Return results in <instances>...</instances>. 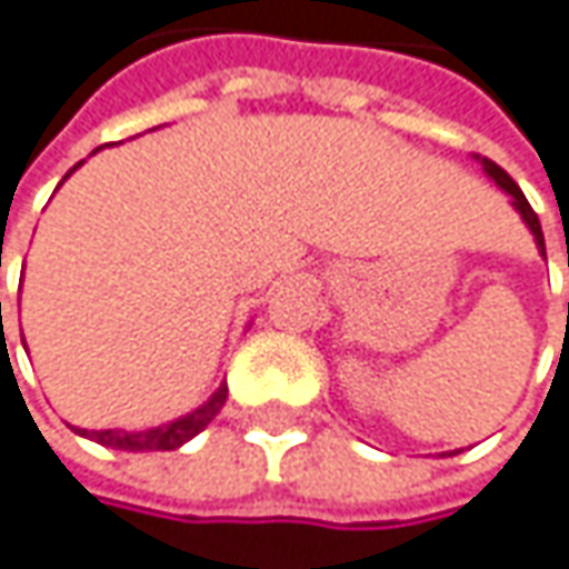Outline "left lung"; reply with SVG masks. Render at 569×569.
I'll return each instance as SVG.
<instances>
[{
    "instance_id": "1",
    "label": "left lung",
    "mask_w": 569,
    "mask_h": 569,
    "mask_svg": "<svg viewBox=\"0 0 569 569\" xmlns=\"http://www.w3.org/2000/svg\"><path fill=\"white\" fill-rule=\"evenodd\" d=\"M480 163H483L486 173H489V177H492L496 183L502 186V189H506V192H509V196L516 199L512 206H516L518 212H521V218H525V224L531 228V234H535V241H538V248H541V253H545V231H541V221H538V216H535V209L528 206V199H525V192H521V189H518L516 180H512V177H509V173H506V170H502L499 163H492L489 157H480ZM567 267H569V257H567Z\"/></svg>"
}]
</instances>
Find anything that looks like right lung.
Masks as SVG:
<instances>
[{
	"label": "right lung",
	"instance_id": "obj_1",
	"mask_svg": "<svg viewBox=\"0 0 569 569\" xmlns=\"http://www.w3.org/2000/svg\"><path fill=\"white\" fill-rule=\"evenodd\" d=\"M224 399H228V386H218L216 396L206 406H199L196 412L177 418V421H170L163 428H148V431H86V428H77V431L92 438V441H99V445H106V448H116V451H177L180 445L196 438L221 412Z\"/></svg>",
	"mask_w": 569,
	"mask_h": 569
}]
</instances>
